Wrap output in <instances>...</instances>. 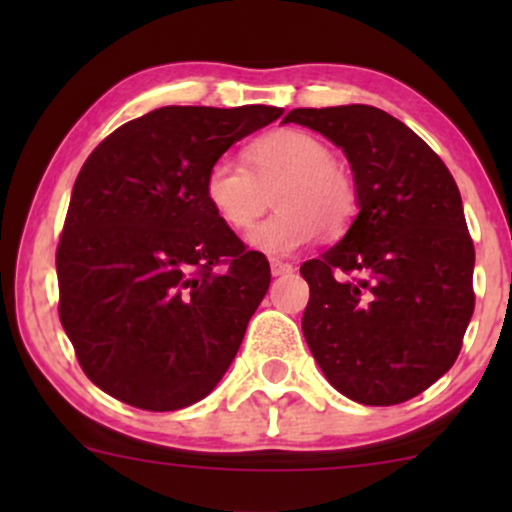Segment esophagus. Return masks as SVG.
Wrapping results in <instances>:
<instances>
[{
	"label": "esophagus",
	"mask_w": 512,
	"mask_h": 512,
	"mask_svg": "<svg viewBox=\"0 0 512 512\" xmlns=\"http://www.w3.org/2000/svg\"><path fill=\"white\" fill-rule=\"evenodd\" d=\"M293 272V264L291 262H281V260H272V274L274 276H284Z\"/></svg>",
	"instance_id": "34e87169"
}]
</instances>
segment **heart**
Instances as JSON below:
<instances>
[{"label":"heart","instance_id":"b5f03b06","mask_svg":"<svg viewBox=\"0 0 512 512\" xmlns=\"http://www.w3.org/2000/svg\"><path fill=\"white\" fill-rule=\"evenodd\" d=\"M248 168L219 158L207 170L204 197L214 214L233 231H248L269 207L276 214L248 236L252 250L286 257L320 236L339 233L356 214V185L332 161V149L301 129L264 134L245 151Z\"/></svg>","mask_w":512,"mask_h":512}]
</instances>
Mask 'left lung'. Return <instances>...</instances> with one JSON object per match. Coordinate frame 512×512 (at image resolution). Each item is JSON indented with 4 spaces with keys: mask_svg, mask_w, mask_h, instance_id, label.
Segmentation results:
<instances>
[{
    "mask_svg": "<svg viewBox=\"0 0 512 512\" xmlns=\"http://www.w3.org/2000/svg\"><path fill=\"white\" fill-rule=\"evenodd\" d=\"M344 151L358 214L301 267L303 334L332 387L370 407L407 402L445 375L474 313V245L450 170L419 134L373 105L296 108Z\"/></svg>",
    "mask_w": 512,
    "mask_h": 512,
    "instance_id": "obj_1",
    "label": "left lung"
}]
</instances>
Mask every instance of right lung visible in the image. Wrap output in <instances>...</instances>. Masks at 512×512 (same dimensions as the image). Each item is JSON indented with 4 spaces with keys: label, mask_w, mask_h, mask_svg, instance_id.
<instances>
[{
    "label": "right lung",
    "mask_w": 512,
    "mask_h": 512,
    "mask_svg": "<svg viewBox=\"0 0 512 512\" xmlns=\"http://www.w3.org/2000/svg\"><path fill=\"white\" fill-rule=\"evenodd\" d=\"M281 113L166 105L117 127L81 166L57 245L60 320L110 397L190 407L236 358L272 274L209 207L204 178Z\"/></svg>",
    "instance_id": "obj_1"
}]
</instances>
